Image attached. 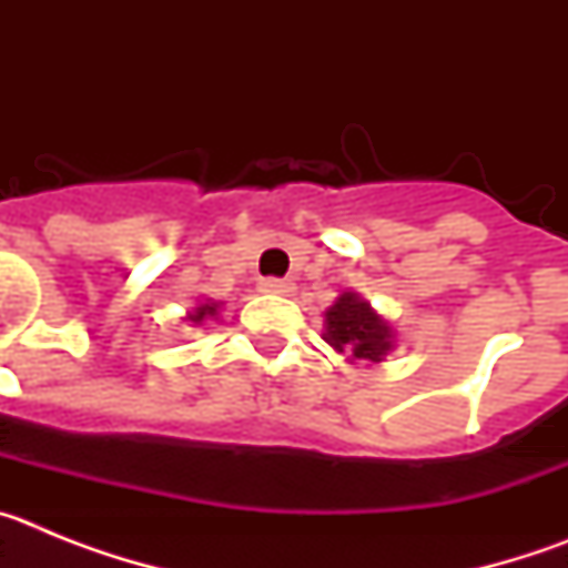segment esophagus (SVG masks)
I'll list each match as a JSON object with an SVG mask.
<instances>
[{
  "mask_svg": "<svg viewBox=\"0 0 568 568\" xmlns=\"http://www.w3.org/2000/svg\"><path fill=\"white\" fill-rule=\"evenodd\" d=\"M258 290L261 293H270V295H293L295 284L293 281H284V278H261Z\"/></svg>",
  "mask_w": 568,
  "mask_h": 568,
  "instance_id": "1",
  "label": "esophagus"
}]
</instances>
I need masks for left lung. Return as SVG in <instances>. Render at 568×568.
Listing matches in <instances>:
<instances>
[{
    "label": "left lung",
    "mask_w": 568,
    "mask_h": 568,
    "mask_svg": "<svg viewBox=\"0 0 568 568\" xmlns=\"http://www.w3.org/2000/svg\"><path fill=\"white\" fill-rule=\"evenodd\" d=\"M324 341L353 364H381L395 349V329L369 301L346 290L324 313Z\"/></svg>",
    "instance_id": "left-lung-1"
}]
</instances>
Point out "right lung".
Segmentation results:
<instances>
[{
	"instance_id": "1",
	"label": "right lung",
	"mask_w": 568,
	"mask_h": 568,
	"mask_svg": "<svg viewBox=\"0 0 568 568\" xmlns=\"http://www.w3.org/2000/svg\"><path fill=\"white\" fill-rule=\"evenodd\" d=\"M219 310H222V301L204 298L199 301L187 315H184V321H187L190 327H202V324H207V321H219Z\"/></svg>"
}]
</instances>
